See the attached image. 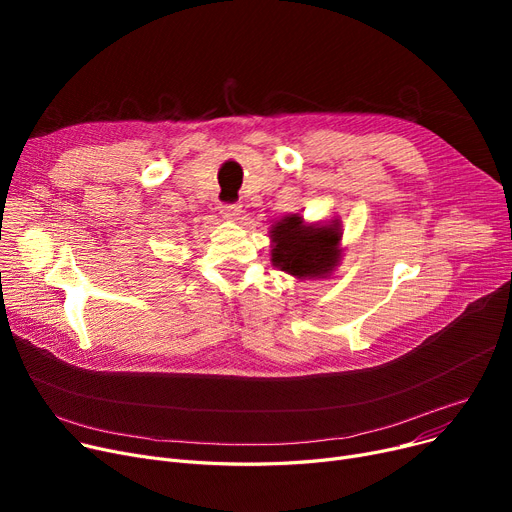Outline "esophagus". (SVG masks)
I'll use <instances>...</instances> for the list:
<instances>
[{"label": "esophagus", "mask_w": 512, "mask_h": 512, "mask_svg": "<svg viewBox=\"0 0 512 512\" xmlns=\"http://www.w3.org/2000/svg\"><path fill=\"white\" fill-rule=\"evenodd\" d=\"M220 211L224 213V218L236 220L240 215V205L238 203H224V205H220Z\"/></svg>", "instance_id": "esophagus-1"}]
</instances>
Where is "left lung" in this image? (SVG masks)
Returning a JSON list of instances; mask_svg holds the SVG:
<instances>
[{
	"mask_svg": "<svg viewBox=\"0 0 512 512\" xmlns=\"http://www.w3.org/2000/svg\"><path fill=\"white\" fill-rule=\"evenodd\" d=\"M272 263L294 278H328L340 261V222L305 224L290 213L270 230Z\"/></svg>",
	"mask_w": 512,
	"mask_h": 512,
	"instance_id": "1",
	"label": "left lung"
}]
</instances>
